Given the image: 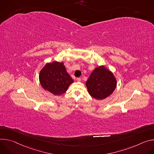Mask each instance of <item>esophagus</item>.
<instances>
[{
    "label": "esophagus",
    "mask_w": 154,
    "mask_h": 154,
    "mask_svg": "<svg viewBox=\"0 0 154 154\" xmlns=\"http://www.w3.org/2000/svg\"><path fill=\"white\" fill-rule=\"evenodd\" d=\"M81 80V78H76V81H77L78 82H80Z\"/></svg>",
    "instance_id": "esophagus-1"
}]
</instances>
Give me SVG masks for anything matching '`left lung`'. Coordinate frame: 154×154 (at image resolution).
I'll return each mask as SVG.
<instances>
[{
  "mask_svg": "<svg viewBox=\"0 0 154 154\" xmlns=\"http://www.w3.org/2000/svg\"><path fill=\"white\" fill-rule=\"evenodd\" d=\"M116 84L113 74L104 66L96 68L86 83L89 94L97 100L105 99L110 95Z\"/></svg>",
  "mask_w": 154,
  "mask_h": 154,
  "instance_id": "obj_1",
  "label": "left lung"
}]
</instances>
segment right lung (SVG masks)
<instances>
[{
    "label": "right lung",
    "mask_w": 154,
    "mask_h": 154,
    "mask_svg": "<svg viewBox=\"0 0 154 154\" xmlns=\"http://www.w3.org/2000/svg\"><path fill=\"white\" fill-rule=\"evenodd\" d=\"M42 86L55 95L65 93L73 82L62 62L47 63L41 70L39 76Z\"/></svg>",
    "instance_id": "right-lung-1"
}]
</instances>
